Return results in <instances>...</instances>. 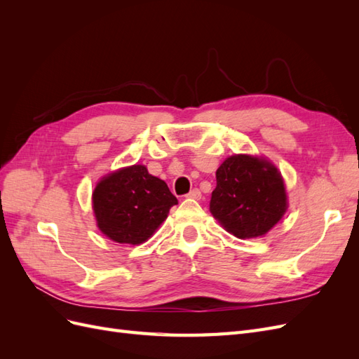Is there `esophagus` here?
Masks as SVG:
<instances>
[{"label":"esophagus","instance_id":"obj_1","mask_svg":"<svg viewBox=\"0 0 359 359\" xmlns=\"http://www.w3.org/2000/svg\"><path fill=\"white\" fill-rule=\"evenodd\" d=\"M187 198L194 199V201H199V199L202 198V193L199 191V189H193V190L187 194Z\"/></svg>","mask_w":359,"mask_h":359}]
</instances>
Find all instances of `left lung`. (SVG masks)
Wrapping results in <instances>:
<instances>
[{"label": "left lung", "mask_w": 359, "mask_h": 359, "mask_svg": "<svg viewBox=\"0 0 359 359\" xmlns=\"http://www.w3.org/2000/svg\"><path fill=\"white\" fill-rule=\"evenodd\" d=\"M215 178L210 211L240 240L265 235L287 210L283 178L273 163L262 157L231 156L217 169Z\"/></svg>", "instance_id": "obj_1"}]
</instances>
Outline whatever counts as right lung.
<instances>
[{
	"instance_id": "add662e5",
	"label": "right lung",
	"mask_w": 359,
	"mask_h": 359,
	"mask_svg": "<svg viewBox=\"0 0 359 359\" xmlns=\"http://www.w3.org/2000/svg\"><path fill=\"white\" fill-rule=\"evenodd\" d=\"M177 203L168 184L148 173L144 165L109 173L93 191L97 226L119 244L145 243Z\"/></svg>"
}]
</instances>
